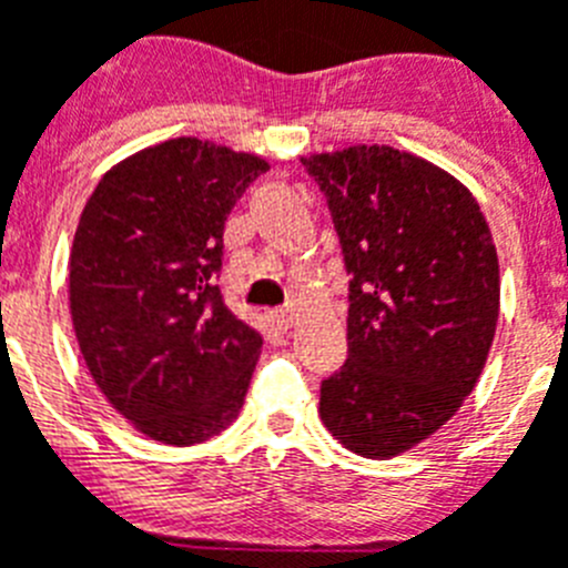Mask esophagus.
Masks as SVG:
<instances>
[{
  "mask_svg": "<svg viewBox=\"0 0 568 568\" xmlns=\"http://www.w3.org/2000/svg\"><path fill=\"white\" fill-rule=\"evenodd\" d=\"M273 318H275V324H278L281 329H290V327H293V324H295V318H298V310H295L293 304H290V307L275 310Z\"/></svg>",
  "mask_w": 568,
  "mask_h": 568,
  "instance_id": "1",
  "label": "esophagus"
}]
</instances>
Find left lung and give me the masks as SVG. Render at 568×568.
<instances>
[{
  "label": "left lung",
  "mask_w": 568,
  "mask_h": 568,
  "mask_svg": "<svg viewBox=\"0 0 568 568\" xmlns=\"http://www.w3.org/2000/svg\"><path fill=\"white\" fill-rule=\"evenodd\" d=\"M327 195L349 281L338 373L321 384L333 438L395 458L438 433L484 373L500 310L498 253L475 195L386 144L301 159Z\"/></svg>",
  "instance_id": "1"
}]
</instances>
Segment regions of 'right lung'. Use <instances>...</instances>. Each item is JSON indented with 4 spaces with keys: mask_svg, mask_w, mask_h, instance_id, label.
I'll return each instance as SVG.
<instances>
[{
    "mask_svg": "<svg viewBox=\"0 0 568 568\" xmlns=\"http://www.w3.org/2000/svg\"><path fill=\"white\" fill-rule=\"evenodd\" d=\"M270 164L179 135L90 193L70 250V318L104 398L148 438L190 446L239 415L261 338L215 284L224 222Z\"/></svg>",
    "mask_w": 568,
    "mask_h": 568,
    "instance_id": "add662e5",
    "label": "right lung"
}]
</instances>
